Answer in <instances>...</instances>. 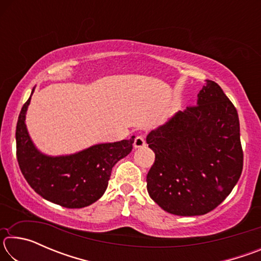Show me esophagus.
Returning a JSON list of instances; mask_svg holds the SVG:
<instances>
[{
	"label": "esophagus",
	"instance_id": "34e87169",
	"mask_svg": "<svg viewBox=\"0 0 261 261\" xmlns=\"http://www.w3.org/2000/svg\"><path fill=\"white\" fill-rule=\"evenodd\" d=\"M145 145H146V143H145V139H144V137L138 136V137H137V138L135 139V143H134V146H135V148H140V147H144Z\"/></svg>",
	"mask_w": 261,
	"mask_h": 261
}]
</instances>
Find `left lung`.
Here are the masks:
<instances>
[{"mask_svg":"<svg viewBox=\"0 0 261 261\" xmlns=\"http://www.w3.org/2000/svg\"><path fill=\"white\" fill-rule=\"evenodd\" d=\"M155 153L146 182L149 197L170 214L204 215L219 206L241 177L243 152L236 108L213 81L197 106L178 110L147 135Z\"/></svg>","mask_w":261,"mask_h":261,"instance_id":"8db88e82","label":"left lung"}]
</instances>
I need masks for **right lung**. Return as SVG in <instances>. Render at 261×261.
<instances>
[{"mask_svg":"<svg viewBox=\"0 0 261 261\" xmlns=\"http://www.w3.org/2000/svg\"><path fill=\"white\" fill-rule=\"evenodd\" d=\"M31 96L20 110L16 127L17 160L21 174L30 187L48 201L67 208L90 206L102 197L113 167L132 151L135 136L96 144L68 155H47L35 146L26 126Z\"/></svg>","mask_w":261,"mask_h":261,"instance_id":"right-lung-1","label":"right lung"}]
</instances>
